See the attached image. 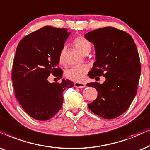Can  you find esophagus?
Returning <instances> with one entry per match:
<instances>
[{
  "label": "esophagus",
  "instance_id": "34e87169",
  "mask_svg": "<svg viewBox=\"0 0 150 150\" xmlns=\"http://www.w3.org/2000/svg\"><path fill=\"white\" fill-rule=\"evenodd\" d=\"M74 87H77V88H83V87H85V84L81 83H75Z\"/></svg>",
  "mask_w": 150,
  "mask_h": 150
}]
</instances>
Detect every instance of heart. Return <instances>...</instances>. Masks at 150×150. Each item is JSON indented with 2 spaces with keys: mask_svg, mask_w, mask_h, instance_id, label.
I'll list each match as a JSON object with an SVG mask.
<instances>
[{
  "mask_svg": "<svg viewBox=\"0 0 150 150\" xmlns=\"http://www.w3.org/2000/svg\"><path fill=\"white\" fill-rule=\"evenodd\" d=\"M74 46L76 48V50L80 53L84 55L85 54L89 52L91 50V44L86 38L83 36H78L73 41ZM63 51L61 52V56H60V62L63 63ZM89 71V67L85 65L76 66L71 68L66 72V76L67 79L71 80V81H76V82H82L84 81L85 76H86L87 72Z\"/></svg>",
  "mask_w": 150,
  "mask_h": 150,
  "instance_id": "1",
  "label": "heart"
}]
</instances>
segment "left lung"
I'll return each instance as SVG.
<instances>
[{"mask_svg": "<svg viewBox=\"0 0 150 150\" xmlns=\"http://www.w3.org/2000/svg\"><path fill=\"white\" fill-rule=\"evenodd\" d=\"M85 37L94 44L96 54L89 78L106 79L103 84H87L98 92L88 107L100 117L115 118L129 108L137 94L141 70L137 46L128 33L112 27L92 31Z\"/></svg>", "mask_w": 150, "mask_h": 150, "instance_id": "left-lung-1", "label": "left lung"}]
</instances>
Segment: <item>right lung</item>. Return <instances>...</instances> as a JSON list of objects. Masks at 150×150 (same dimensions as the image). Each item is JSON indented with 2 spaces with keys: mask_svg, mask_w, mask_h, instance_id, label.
<instances>
[{
  "mask_svg": "<svg viewBox=\"0 0 150 150\" xmlns=\"http://www.w3.org/2000/svg\"><path fill=\"white\" fill-rule=\"evenodd\" d=\"M70 34L67 29L45 26L25 36L17 47L11 74L15 96L34 119L55 116L63 105V91L74 85L67 79L52 83L47 80L50 74L62 78L58 65Z\"/></svg>",
  "mask_w": 150,
  "mask_h": 150,
  "instance_id": "right-lung-1",
  "label": "right lung"
}]
</instances>
